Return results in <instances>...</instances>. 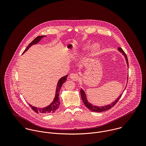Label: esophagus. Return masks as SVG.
<instances>
[{"label": "esophagus", "instance_id": "obj_1", "mask_svg": "<svg viewBox=\"0 0 146 146\" xmlns=\"http://www.w3.org/2000/svg\"><path fill=\"white\" fill-rule=\"evenodd\" d=\"M78 75L76 74H74V73H72L70 75V78L73 80H76L78 78Z\"/></svg>", "mask_w": 146, "mask_h": 146}]
</instances>
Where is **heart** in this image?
<instances>
[{
  "instance_id": "obj_1",
  "label": "heart",
  "mask_w": 146,
  "mask_h": 146,
  "mask_svg": "<svg viewBox=\"0 0 146 146\" xmlns=\"http://www.w3.org/2000/svg\"><path fill=\"white\" fill-rule=\"evenodd\" d=\"M86 47H85V49H86ZM100 49V46L98 44H95L91 48H90V53L91 55L93 56V55H96L99 51Z\"/></svg>"
}]
</instances>
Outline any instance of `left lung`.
I'll use <instances>...</instances> for the list:
<instances>
[{"label": "left lung", "mask_w": 146, "mask_h": 146, "mask_svg": "<svg viewBox=\"0 0 146 146\" xmlns=\"http://www.w3.org/2000/svg\"><path fill=\"white\" fill-rule=\"evenodd\" d=\"M117 50H118L119 52H120L121 53H122V54H123V55L124 56V57H125L127 67H128L129 64H128L127 58V56H126L125 52L123 51V50L121 48H117ZM127 78H128V76L127 77ZM126 87H125V88H126ZM125 89H124L123 91H124ZM80 94H81V97H82V101H83V102L84 104L86 106V107L89 110H90V111H93V112H104V111H107V110H110L111 107H113V106L117 102V101H118L119 100V99L121 98V96H122V94H123V93H121V94L117 97V98L116 100H115L114 101H113L112 103H111V104H107V105H105V106H95V105H93V104H90V103L88 101L87 97H86V94H85V92L84 91V90L83 89H80Z\"/></svg>", "instance_id": "8db88e82"}]
</instances>
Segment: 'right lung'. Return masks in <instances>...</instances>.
<instances>
[{"label":"right lung","mask_w":146,"mask_h":146,"mask_svg":"<svg viewBox=\"0 0 146 146\" xmlns=\"http://www.w3.org/2000/svg\"><path fill=\"white\" fill-rule=\"evenodd\" d=\"M46 36H39L38 37H36L33 41L31 42L29 45L27 46V47L26 48V49L25 50V51L23 52V54L24 53H25V52H26L32 45L36 44L37 43H38L40 41V40L42 39L44 37H46ZM68 76V75L62 77L58 82L57 85L56 86V93H55V96L54 98L53 101H52V102L48 105V106H46L45 107L43 108H38L36 107H34L33 106H32L31 104H29V106L31 107V108L36 113H45V114H49V113H53L54 112L56 111H57V110L59 108V106L60 104V98H59V93H60V90L61 88V86L63 85V84L64 82H66V80H67V78Z\"/></svg>","instance_id":"add662e5"}]
</instances>
